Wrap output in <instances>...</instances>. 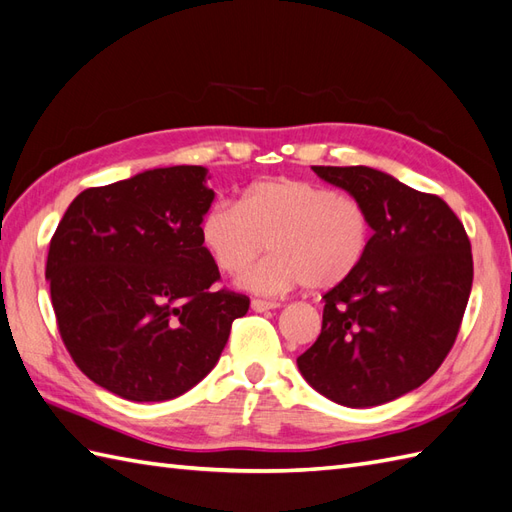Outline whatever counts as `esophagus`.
Returning a JSON list of instances; mask_svg holds the SVG:
<instances>
[{
	"mask_svg": "<svg viewBox=\"0 0 512 512\" xmlns=\"http://www.w3.org/2000/svg\"><path fill=\"white\" fill-rule=\"evenodd\" d=\"M278 306H280L278 302H267V299H252V308L256 313H265V310H273Z\"/></svg>",
	"mask_w": 512,
	"mask_h": 512,
	"instance_id": "1",
	"label": "esophagus"
}]
</instances>
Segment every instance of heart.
<instances>
[{
    "label": "heart",
    "mask_w": 512,
    "mask_h": 512,
    "mask_svg": "<svg viewBox=\"0 0 512 512\" xmlns=\"http://www.w3.org/2000/svg\"><path fill=\"white\" fill-rule=\"evenodd\" d=\"M199 236L223 273H243L241 286L280 295L306 284L323 291L352 278L371 245L367 206L352 195L308 180L278 178L249 186L239 204L206 210Z\"/></svg>",
    "instance_id": "heart-1"
}]
</instances>
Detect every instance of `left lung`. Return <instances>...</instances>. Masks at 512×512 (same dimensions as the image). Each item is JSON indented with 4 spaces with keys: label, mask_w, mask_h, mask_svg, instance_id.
<instances>
[{
    "label": "left lung",
    "mask_w": 512,
    "mask_h": 512,
    "mask_svg": "<svg viewBox=\"0 0 512 512\" xmlns=\"http://www.w3.org/2000/svg\"><path fill=\"white\" fill-rule=\"evenodd\" d=\"M313 171L367 206L373 236L354 276L323 295L321 334L297 367L336 404H386L426 382L452 350L473 282L469 236L441 197L389 173Z\"/></svg>",
    "instance_id": "left-lung-1"
}]
</instances>
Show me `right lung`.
I'll use <instances>...</instances> for the list:
<instances>
[{
	"instance_id": "obj_1",
	"label": "right lung",
	"mask_w": 512,
	"mask_h": 512,
	"mask_svg": "<svg viewBox=\"0 0 512 512\" xmlns=\"http://www.w3.org/2000/svg\"><path fill=\"white\" fill-rule=\"evenodd\" d=\"M208 169L178 165L82 191L49 243L45 278L62 343L86 378L130 402L204 380L249 297L213 289L199 236Z\"/></svg>"
}]
</instances>
